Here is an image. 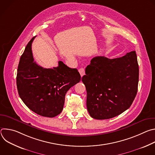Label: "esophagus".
<instances>
[{
  "label": "esophagus",
  "mask_w": 155,
  "mask_h": 155,
  "mask_svg": "<svg viewBox=\"0 0 155 155\" xmlns=\"http://www.w3.org/2000/svg\"><path fill=\"white\" fill-rule=\"evenodd\" d=\"M78 72H79V73L80 74V75H81V77L85 74V71H84V68H80V69L78 70Z\"/></svg>",
  "instance_id": "esophagus-1"
}]
</instances>
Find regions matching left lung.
<instances>
[{
    "label": "left lung",
    "instance_id": "1",
    "mask_svg": "<svg viewBox=\"0 0 155 155\" xmlns=\"http://www.w3.org/2000/svg\"><path fill=\"white\" fill-rule=\"evenodd\" d=\"M139 72L135 51L114 59L93 58L81 78L90 116L97 120L110 119L128 109L137 93Z\"/></svg>",
    "mask_w": 155,
    "mask_h": 155
}]
</instances>
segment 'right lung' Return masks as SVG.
Here are the masks:
<instances>
[{"label": "right lung", "instance_id": "1", "mask_svg": "<svg viewBox=\"0 0 155 155\" xmlns=\"http://www.w3.org/2000/svg\"><path fill=\"white\" fill-rule=\"evenodd\" d=\"M28 43L18 67L16 85L19 96L35 114L54 117L63 109L65 96L71 87L81 80L77 69L68 67L62 61L53 69L38 65L33 58L32 43Z\"/></svg>", "mask_w": 155, "mask_h": 155}]
</instances>
